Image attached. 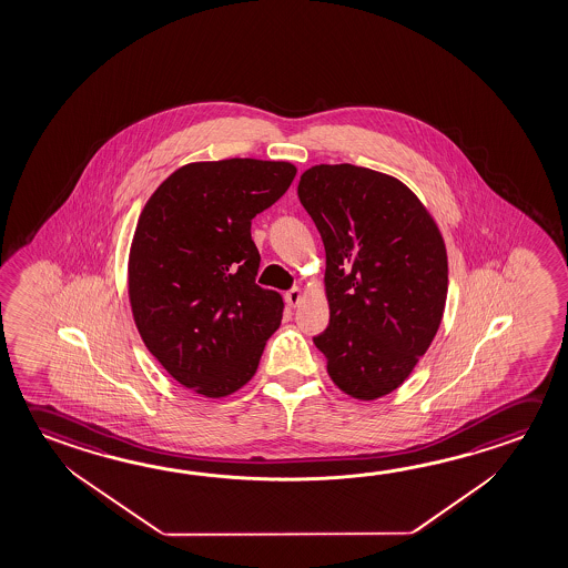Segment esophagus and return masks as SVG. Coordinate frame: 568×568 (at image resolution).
<instances>
[{"label": "esophagus", "mask_w": 568, "mask_h": 568, "mask_svg": "<svg viewBox=\"0 0 568 568\" xmlns=\"http://www.w3.org/2000/svg\"><path fill=\"white\" fill-rule=\"evenodd\" d=\"M285 301H287L288 307H298L303 303V291L301 288H291L287 295H285Z\"/></svg>", "instance_id": "34e87169"}]
</instances>
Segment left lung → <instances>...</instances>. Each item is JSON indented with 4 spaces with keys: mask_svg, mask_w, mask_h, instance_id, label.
Returning <instances> with one entry per match:
<instances>
[{
    "mask_svg": "<svg viewBox=\"0 0 568 568\" xmlns=\"http://www.w3.org/2000/svg\"><path fill=\"white\" fill-rule=\"evenodd\" d=\"M297 194L326 253L331 323L313 341L344 394L376 400L408 381L442 325L446 243L418 195L371 168L316 164Z\"/></svg>",
    "mask_w": 568,
    "mask_h": 568,
    "instance_id": "8db88e82",
    "label": "left lung"
}]
</instances>
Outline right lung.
Instances as JSON below:
<instances>
[{"mask_svg":"<svg viewBox=\"0 0 568 568\" xmlns=\"http://www.w3.org/2000/svg\"><path fill=\"white\" fill-rule=\"evenodd\" d=\"M295 174L280 160L190 162L140 212L129 253L132 316L152 356L194 394L240 390L280 328L283 297L255 285L252 220Z\"/></svg>","mask_w":568,"mask_h":568,"instance_id":"obj_1","label":"right lung"}]
</instances>
